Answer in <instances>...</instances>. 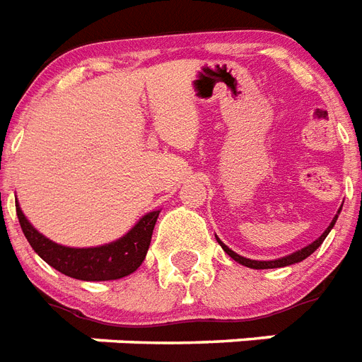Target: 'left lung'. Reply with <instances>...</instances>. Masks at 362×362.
<instances>
[{"label":"left lung","mask_w":362,"mask_h":362,"mask_svg":"<svg viewBox=\"0 0 362 362\" xmlns=\"http://www.w3.org/2000/svg\"><path fill=\"white\" fill-rule=\"evenodd\" d=\"M340 211H342V207L337 211V215L332 216L331 224L327 226V230L323 231L322 235L317 237L316 241H312L310 245H306L305 248H300V250H296V252L288 254V256H282V258H276V259H267V262H263V259H250V258H245V256H239L237 252H233L230 247H226L224 243L216 237V241H218V245L222 247V250L230 256L231 259H235L237 263H241V265H245V267H250V269H276V267H288V265H293V263H299L303 262V259H306L308 256H310L314 250H316L317 247H322V243L325 241V237L329 235V231L332 230V226L337 224V218L338 215H340Z\"/></svg>","instance_id":"8db88e82"}]
</instances>
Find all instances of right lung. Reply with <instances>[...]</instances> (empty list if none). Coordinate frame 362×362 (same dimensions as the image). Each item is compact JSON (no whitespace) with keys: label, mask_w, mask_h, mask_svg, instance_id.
Listing matches in <instances>:
<instances>
[{"label":"right lung","mask_w":362,"mask_h":362,"mask_svg":"<svg viewBox=\"0 0 362 362\" xmlns=\"http://www.w3.org/2000/svg\"><path fill=\"white\" fill-rule=\"evenodd\" d=\"M158 213L160 211H151L144 215L125 235L115 241L99 247L74 248L52 241L39 230H35L24 211L16 204L20 226L35 252L59 273L86 282L117 280L134 273L146 259Z\"/></svg>","instance_id":"right-lung-1"}]
</instances>
